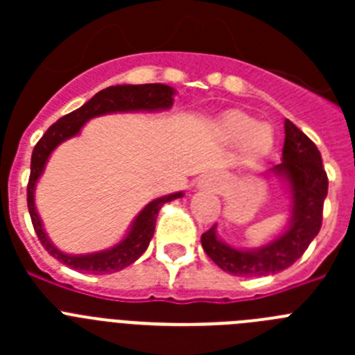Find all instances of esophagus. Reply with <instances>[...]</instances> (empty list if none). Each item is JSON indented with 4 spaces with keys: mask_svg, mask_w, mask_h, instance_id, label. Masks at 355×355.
Returning <instances> with one entry per match:
<instances>
[{
    "mask_svg": "<svg viewBox=\"0 0 355 355\" xmlns=\"http://www.w3.org/2000/svg\"><path fill=\"white\" fill-rule=\"evenodd\" d=\"M222 184V178L216 172H211V174L202 175L199 181H197V188L199 190H206V192H216Z\"/></svg>",
    "mask_w": 355,
    "mask_h": 355,
    "instance_id": "1",
    "label": "esophagus"
}]
</instances>
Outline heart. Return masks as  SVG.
I'll list each match as a JSON object with an SVG mask.
<instances>
[{
    "label": "heart",
    "mask_w": 355,
    "mask_h": 355,
    "mask_svg": "<svg viewBox=\"0 0 355 355\" xmlns=\"http://www.w3.org/2000/svg\"><path fill=\"white\" fill-rule=\"evenodd\" d=\"M218 135L229 146H241V156L247 163L261 162L275 142L272 126L261 124V121L243 112L225 115L218 124Z\"/></svg>",
    "instance_id": "b5f03b06"
}]
</instances>
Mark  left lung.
<instances>
[{"label": "left lung", "instance_id": "left-lung-1", "mask_svg": "<svg viewBox=\"0 0 355 355\" xmlns=\"http://www.w3.org/2000/svg\"><path fill=\"white\" fill-rule=\"evenodd\" d=\"M283 181L290 193L288 225L261 247L238 249L216 233V224L200 236L202 249L224 272L245 277L277 274L293 265L322 227L327 197V174L318 147L291 121H284V147L281 163L268 168Z\"/></svg>", "mask_w": 355, "mask_h": 355}]
</instances>
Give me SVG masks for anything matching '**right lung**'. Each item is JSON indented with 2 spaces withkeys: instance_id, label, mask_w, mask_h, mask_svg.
<instances>
[{
  "instance_id": "add662e5",
  "label": "right lung",
  "mask_w": 355,
  "mask_h": 355,
  "mask_svg": "<svg viewBox=\"0 0 355 355\" xmlns=\"http://www.w3.org/2000/svg\"><path fill=\"white\" fill-rule=\"evenodd\" d=\"M174 96L175 90L163 83L115 85V87H108V89L97 92L83 106L58 119L42 135V139L37 142L35 149L31 153V172L30 181H28V211H30L31 222H33V227H35L40 243L44 245V249L51 254L53 258L78 272L97 275L114 274V272L122 270V268H126L131 263L137 261L146 252L150 238L155 234L158 211L165 202L183 197V192L168 193V196L150 200L149 205H146V208L135 216L128 233L114 247L89 254H67L58 249L49 240L48 233L44 229V224L40 220V215L35 206V188L40 175L44 174V168L48 165L49 156L53 155V150L65 140L78 137L90 119L117 114V112L119 114H126V112H163V110H168L174 105Z\"/></svg>"
}]
</instances>
